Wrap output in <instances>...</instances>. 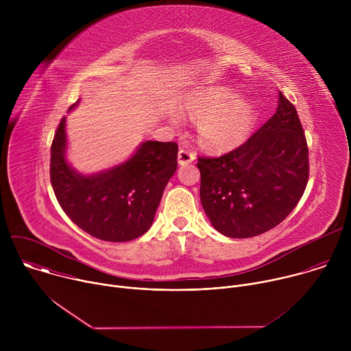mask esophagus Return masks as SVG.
Masks as SVG:
<instances>
[{
    "instance_id": "34e87169",
    "label": "esophagus",
    "mask_w": 351,
    "mask_h": 351,
    "mask_svg": "<svg viewBox=\"0 0 351 351\" xmlns=\"http://www.w3.org/2000/svg\"><path fill=\"white\" fill-rule=\"evenodd\" d=\"M194 160V156L189 152V149L186 148H180L179 153H178V162L179 165H186V164H190L193 162Z\"/></svg>"
}]
</instances>
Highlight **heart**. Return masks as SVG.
<instances>
[{"label":"heart","mask_w":351,"mask_h":351,"mask_svg":"<svg viewBox=\"0 0 351 351\" xmlns=\"http://www.w3.org/2000/svg\"><path fill=\"white\" fill-rule=\"evenodd\" d=\"M239 93L229 87H211L193 91L180 103V114L197 121V138L202 147L223 152L241 144L257 123L256 106L237 99ZM173 128L182 126L178 112L168 114Z\"/></svg>","instance_id":"heart-1"}]
</instances>
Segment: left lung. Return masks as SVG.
<instances>
[{"instance_id":"obj_1","label":"left lung","mask_w":351,"mask_h":351,"mask_svg":"<svg viewBox=\"0 0 351 351\" xmlns=\"http://www.w3.org/2000/svg\"><path fill=\"white\" fill-rule=\"evenodd\" d=\"M199 198L223 236L245 239L279 225L308 180V148L293 104L278 91V107L244 144L221 157L198 158Z\"/></svg>"}]
</instances>
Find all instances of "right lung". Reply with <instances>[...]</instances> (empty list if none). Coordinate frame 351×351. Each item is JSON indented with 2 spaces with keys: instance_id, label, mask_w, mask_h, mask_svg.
Instances as JSON below:
<instances>
[{
  "instance_id": "right-lung-1",
  "label": "right lung",
  "mask_w": 351,
  "mask_h": 351,
  "mask_svg": "<svg viewBox=\"0 0 351 351\" xmlns=\"http://www.w3.org/2000/svg\"><path fill=\"white\" fill-rule=\"evenodd\" d=\"M80 104V98L69 112ZM178 144L145 140L121 164L82 173L68 160L66 117L51 145L49 176L58 203L80 229L106 241H130L153 225L178 168Z\"/></svg>"
}]
</instances>
